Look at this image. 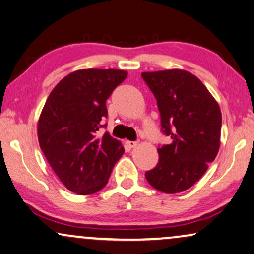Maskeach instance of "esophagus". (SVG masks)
<instances>
[{
    "label": "esophagus",
    "mask_w": 254,
    "mask_h": 254,
    "mask_svg": "<svg viewBox=\"0 0 254 254\" xmlns=\"http://www.w3.org/2000/svg\"><path fill=\"white\" fill-rule=\"evenodd\" d=\"M126 144H127V147H129V148H135L138 144V142L137 141H126Z\"/></svg>",
    "instance_id": "1"
}]
</instances>
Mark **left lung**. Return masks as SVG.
<instances>
[{
    "instance_id": "left-lung-1",
    "label": "left lung",
    "mask_w": 254,
    "mask_h": 254,
    "mask_svg": "<svg viewBox=\"0 0 254 254\" xmlns=\"http://www.w3.org/2000/svg\"><path fill=\"white\" fill-rule=\"evenodd\" d=\"M154 93L162 133L171 143L157 149V165L145 172L154 189L175 194L192 187L220 149L222 114L216 100L196 76L180 69L142 72Z\"/></svg>"
}]
</instances>
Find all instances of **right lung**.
I'll return each mask as SVG.
<instances>
[{
	"instance_id": "add662e5",
	"label": "right lung",
	"mask_w": 254,
	"mask_h": 254,
	"mask_svg": "<svg viewBox=\"0 0 254 254\" xmlns=\"http://www.w3.org/2000/svg\"><path fill=\"white\" fill-rule=\"evenodd\" d=\"M126 77L118 69H82L62 78L45 103L40 148L62 184L79 195L102 190L125 151L109 133H97L106 127L107 98Z\"/></svg>"
}]
</instances>
